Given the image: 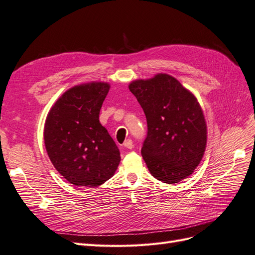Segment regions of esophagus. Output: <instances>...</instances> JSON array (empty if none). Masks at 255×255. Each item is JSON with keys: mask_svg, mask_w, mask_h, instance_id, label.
I'll return each instance as SVG.
<instances>
[{"mask_svg": "<svg viewBox=\"0 0 255 255\" xmlns=\"http://www.w3.org/2000/svg\"><path fill=\"white\" fill-rule=\"evenodd\" d=\"M124 146H125L128 149H132L133 148V142H132V140L127 139L125 142H124Z\"/></svg>", "mask_w": 255, "mask_h": 255, "instance_id": "1", "label": "esophagus"}]
</instances>
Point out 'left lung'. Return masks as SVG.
I'll use <instances>...</instances> for the list:
<instances>
[{"label": "left lung", "instance_id": "8db88e82", "mask_svg": "<svg viewBox=\"0 0 255 255\" xmlns=\"http://www.w3.org/2000/svg\"><path fill=\"white\" fill-rule=\"evenodd\" d=\"M129 90L146 116L141 154L149 172L163 183H179L199 165L206 147V123L198 100L165 74L137 80Z\"/></svg>", "mask_w": 255, "mask_h": 255}]
</instances>
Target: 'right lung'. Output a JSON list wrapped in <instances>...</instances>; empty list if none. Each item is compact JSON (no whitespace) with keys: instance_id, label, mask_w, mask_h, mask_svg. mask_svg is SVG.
Listing matches in <instances>:
<instances>
[{"instance_id":"right-lung-1","label":"right lung","mask_w":255,"mask_h":255,"mask_svg":"<svg viewBox=\"0 0 255 255\" xmlns=\"http://www.w3.org/2000/svg\"><path fill=\"white\" fill-rule=\"evenodd\" d=\"M110 86L94 82L68 90L51 109L45 145L56 171L75 186L98 187L110 179L121 161L120 149L99 123Z\"/></svg>"}]
</instances>
